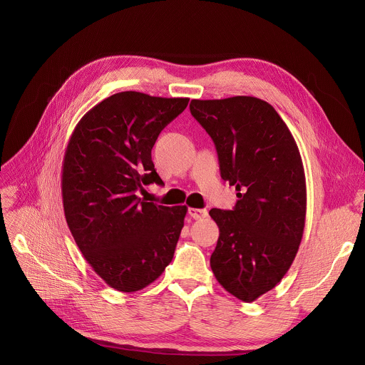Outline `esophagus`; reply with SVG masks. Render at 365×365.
I'll return each instance as SVG.
<instances>
[{
    "label": "esophagus",
    "mask_w": 365,
    "mask_h": 365,
    "mask_svg": "<svg viewBox=\"0 0 365 365\" xmlns=\"http://www.w3.org/2000/svg\"><path fill=\"white\" fill-rule=\"evenodd\" d=\"M189 215L193 220H203L207 217V211L206 210H199V207H189Z\"/></svg>",
    "instance_id": "34e87169"
}]
</instances>
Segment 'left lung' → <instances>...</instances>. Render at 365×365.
<instances>
[{
	"label": "left lung",
	"mask_w": 365,
	"mask_h": 365,
	"mask_svg": "<svg viewBox=\"0 0 365 365\" xmlns=\"http://www.w3.org/2000/svg\"><path fill=\"white\" fill-rule=\"evenodd\" d=\"M189 107L215 144L221 178L238 190L232 211H210L220 228L211 269L227 292L254 302L280 283L303 237L300 153L284 121L263 99H192Z\"/></svg>",
	"instance_id": "obj_1"
}]
</instances>
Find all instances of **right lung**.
I'll return each mask as SVG.
<instances>
[{
	"instance_id": "add662e5",
	"label": "right lung",
	"mask_w": 365,
	"mask_h": 365,
	"mask_svg": "<svg viewBox=\"0 0 365 365\" xmlns=\"http://www.w3.org/2000/svg\"><path fill=\"white\" fill-rule=\"evenodd\" d=\"M189 98L125 91L89 110L75 127L62 169L68 227L93 272L120 292L153 283L172 262L186 206H163L137 196L163 180L151 148Z\"/></svg>"
}]
</instances>
